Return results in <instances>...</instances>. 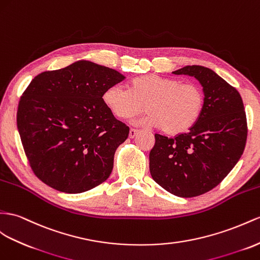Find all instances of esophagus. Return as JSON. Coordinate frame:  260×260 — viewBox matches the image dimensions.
<instances>
[{"mask_svg": "<svg viewBox=\"0 0 260 260\" xmlns=\"http://www.w3.org/2000/svg\"><path fill=\"white\" fill-rule=\"evenodd\" d=\"M138 134V129H135V128H131L129 129V138H134L136 135Z\"/></svg>", "mask_w": 260, "mask_h": 260, "instance_id": "1", "label": "esophagus"}]
</instances>
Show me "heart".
Here are the masks:
<instances>
[{
  "label": "heart",
  "instance_id": "b5f03b06",
  "mask_svg": "<svg viewBox=\"0 0 260 260\" xmlns=\"http://www.w3.org/2000/svg\"><path fill=\"white\" fill-rule=\"evenodd\" d=\"M103 101L121 119L148 110L137 123L159 127L166 134L187 132L202 114L204 92L197 83H182L176 78L144 75L131 81L129 89L115 84L106 89Z\"/></svg>",
  "mask_w": 260,
  "mask_h": 260
}]
</instances>
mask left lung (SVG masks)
<instances>
[{
  "label": "left lung",
  "mask_w": 260,
  "mask_h": 260,
  "mask_svg": "<svg viewBox=\"0 0 260 260\" xmlns=\"http://www.w3.org/2000/svg\"><path fill=\"white\" fill-rule=\"evenodd\" d=\"M174 75L194 77L203 86L204 108L187 132L168 138L155 134L149 154L152 179L181 198L201 196L215 188L242 157L247 119L238 91L202 66H185Z\"/></svg>",
  "instance_id": "left-lung-1"
}]
</instances>
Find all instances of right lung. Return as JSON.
I'll return each instance as SVG.
<instances>
[{"instance_id": "obj_1", "label": "right lung", "mask_w": 260, "mask_h": 260, "mask_svg": "<svg viewBox=\"0 0 260 260\" xmlns=\"http://www.w3.org/2000/svg\"><path fill=\"white\" fill-rule=\"evenodd\" d=\"M124 79L114 69L79 60L31 80L16 119L39 180L66 193H81L110 177L115 150L129 128L114 117L103 94Z\"/></svg>"}]
</instances>
